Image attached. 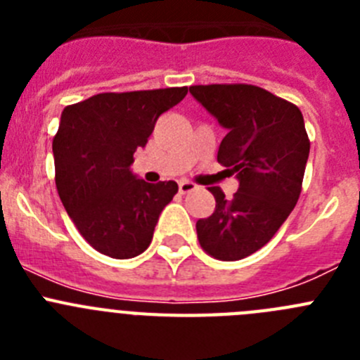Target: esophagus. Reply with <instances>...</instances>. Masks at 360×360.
Instances as JSON below:
<instances>
[{"mask_svg": "<svg viewBox=\"0 0 360 360\" xmlns=\"http://www.w3.org/2000/svg\"><path fill=\"white\" fill-rule=\"evenodd\" d=\"M178 189H180V193H182V195H189V193H193V191L196 189V186L193 182L182 180V182L178 184Z\"/></svg>", "mask_w": 360, "mask_h": 360, "instance_id": "1", "label": "esophagus"}]
</instances>
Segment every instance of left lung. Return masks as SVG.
Here are the masks:
<instances>
[{
	"instance_id": "1",
	"label": "left lung",
	"mask_w": 360,
	"mask_h": 360,
	"mask_svg": "<svg viewBox=\"0 0 360 360\" xmlns=\"http://www.w3.org/2000/svg\"><path fill=\"white\" fill-rule=\"evenodd\" d=\"M189 91L227 129L218 162L240 182L231 200L209 187L216 209L196 221L198 241L216 259L236 262L269 243L297 203L310 153L303 113L252 84L191 86Z\"/></svg>"
}]
</instances>
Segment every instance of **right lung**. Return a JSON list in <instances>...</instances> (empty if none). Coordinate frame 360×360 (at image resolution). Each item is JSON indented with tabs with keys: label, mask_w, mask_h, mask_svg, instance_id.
Here are the masks:
<instances>
[{
	"label": "right lung",
	"mask_w": 360,
	"mask_h": 360,
	"mask_svg": "<svg viewBox=\"0 0 360 360\" xmlns=\"http://www.w3.org/2000/svg\"><path fill=\"white\" fill-rule=\"evenodd\" d=\"M187 88L98 94L63 110L53 139L56 184L66 212L88 243L115 259L144 252L176 182L133 174V155L148 144L158 117Z\"/></svg>",
	"instance_id": "obj_1"
}]
</instances>
